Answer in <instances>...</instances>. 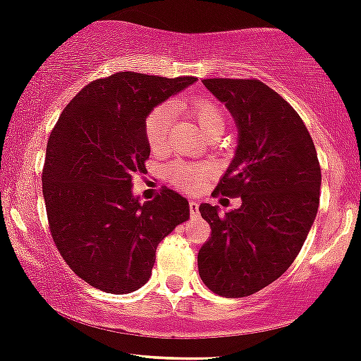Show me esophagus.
<instances>
[{"instance_id": "34e87169", "label": "esophagus", "mask_w": 361, "mask_h": 361, "mask_svg": "<svg viewBox=\"0 0 361 361\" xmlns=\"http://www.w3.org/2000/svg\"><path fill=\"white\" fill-rule=\"evenodd\" d=\"M189 212H191L192 216H197L200 214V204L196 201H191L189 202Z\"/></svg>"}]
</instances>
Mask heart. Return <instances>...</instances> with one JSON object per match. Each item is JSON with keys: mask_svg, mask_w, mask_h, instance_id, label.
I'll use <instances>...</instances> for the list:
<instances>
[{"mask_svg": "<svg viewBox=\"0 0 361 361\" xmlns=\"http://www.w3.org/2000/svg\"><path fill=\"white\" fill-rule=\"evenodd\" d=\"M180 109L196 119V123L204 131V135L225 129V109L212 97L200 95L185 99L180 102ZM172 116L173 111L170 104H159L148 112L147 119H145V135H147V141L153 152H159L167 145L170 126H172ZM208 170L209 169L206 165L201 164L173 161L167 169V177L170 184L179 188L180 191L196 192L204 184Z\"/></svg>", "mask_w": 361, "mask_h": 361, "instance_id": "b5f03b06", "label": "heart"}]
</instances>
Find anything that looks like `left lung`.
I'll use <instances>...</instances> for the list:
<instances>
[{"mask_svg": "<svg viewBox=\"0 0 361 361\" xmlns=\"http://www.w3.org/2000/svg\"><path fill=\"white\" fill-rule=\"evenodd\" d=\"M232 112L238 147L213 194L242 197L220 214L200 206L212 237L197 252L200 276L213 293L249 297L290 268L310 232L321 196V165L310 133L291 105L249 78L202 80Z\"/></svg>", "mask_w": 361, "mask_h": 361, "instance_id": "8db88e82", "label": "left lung"}]
</instances>
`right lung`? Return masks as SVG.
Returning <instances> with one entry per match:
<instances>
[{
	"mask_svg": "<svg viewBox=\"0 0 361 361\" xmlns=\"http://www.w3.org/2000/svg\"><path fill=\"white\" fill-rule=\"evenodd\" d=\"M196 80L119 71L83 87L52 128L42 170L49 230L64 262L93 288H141L157 247L189 218L180 194L161 188L141 204L131 182L147 173L148 112Z\"/></svg>",
	"mask_w": 361,
	"mask_h": 361,
	"instance_id": "right-lung-1",
	"label": "right lung"
}]
</instances>
